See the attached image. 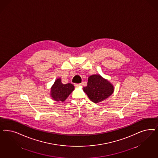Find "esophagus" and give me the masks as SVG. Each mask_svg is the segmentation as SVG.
<instances>
[{
  "label": "esophagus",
  "instance_id": "1",
  "mask_svg": "<svg viewBox=\"0 0 158 158\" xmlns=\"http://www.w3.org/2000/svg\"><path fill=\"white\" fill-rule=\"evenodd\" d=\"M74 85H75V87H81L82 85V84H75Z\"/></svg>",
  "mask_w": 158,
  "mask_h": 158
}]
</instances>
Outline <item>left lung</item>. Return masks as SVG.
Instances as JSON below:
<instances>
[{"label": "left lung", "mask_w": 158, "mask_h": 158, "mask_svg": "<svg viewBox=\"0 0 158 158\" xmlns=\"http://www.w3.org/2000/svg\"><path fill=\"white\" fill-rule=\"evenodd\" d=\"M114 87L107 80L99 74H93L88 77L87 86L83 91L92 102L98 103L112 95Z\"/></svg>", "instance_id": "obj_1"}]
</instances>
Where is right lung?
<instances>
[{
    "instance_id": "add662e5",
    "label": "right lung",
    "mask_w": 158,
    "mask_h": 158,
    "mask_svg": "<svg viewBox=\"0 0 158 158\" xmlns=\"http://www.w3.org/2000/svg\"><path fill=\"white\" fill-rule=\"evenodd\" d=\"M74 90V86L73 84L70 83L63 84L61 78H58L51 87L50 95L53 100L63 102Z\"/></svg>"
}]
</instances>
